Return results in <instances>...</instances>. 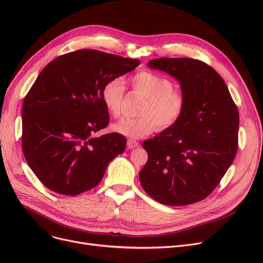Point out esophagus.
I'll list each match as a JSON object with an SVG mask.
<instances>
[{"label":"esophagus","mask_w":263,"mask_h":263,"mask_svg":"<svg viewBox=\"0 0 263 263\" xmlns=\"http://www.w3.org/2000/svg\"><path fill=\"white\" fill-rule=\"evenodd\" d=\"M139 143H137L136 141H133V140H128V142H127V147H128V149H134V148H136V147H139Z\"/></svg>","instance_id":"34e87169"}]
</instances>
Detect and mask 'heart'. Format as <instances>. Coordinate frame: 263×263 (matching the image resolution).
I'll return each mask as SVG.
<instances>
[{
	"instance_id": "1",
	"label": "heart",
	"mask_w": 263,
	"mask_h": 263,
	"mask_svg": "<svg viewBox=\"0 0 263 263\" xmlns=\"http://www.w3.org/2000/svg\"><path fill=\"white\" fill-rule=\"evenodd\" d=\"M134 90L145 97L141 114L137 118L124 117L114 123L112 129L129 139H141L158 128L166 130L180 119L185 107V98L181 91L173 88V83L151 71H140L131 79ZM124 86L121 79H112L105 83L101 98L107 112L117 117L120 114Z\"/></svg>"
}]
</instances>
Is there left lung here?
<instances>
[{
    "label": "left lung",
    "mask_w": 263,
    "mask_h": 263,
    "mask_svg": "<svg viewBox=\"0 0 263 263\" xmlns=\"http://www.w3.org/2000/svg\"><path fill=\"white\" fill-rule=\"evenodd\" d=\"M148 67L175 78L185 98L183 114L143 147L140 172L147 194L167 205L204 199L219 183L238 149L239 112L226 83L212 67L193 59L162 58Z\"/></svg>",
    "instance_id": "8db88e82"
}]
</instances>
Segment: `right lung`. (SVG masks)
Instances as JSON below:
<instances>
[{"label":"right lung","instance_id":"obj_1","mask_svg":"<svg viewBox=\"0 0 263 263\" xmlns=\"http://www.w3.org/2000/svg\"><path fill=\"white\" fill-rule=\"evenodd\" d=\"M139 60L84 49L50 62L22 106V150L33 173L59 194L76 196L98 184L126 137L93 136L108 123L105 83L130 72Z\"/></svg>","mask_w":263,"mask_h":263}]
</instances>
